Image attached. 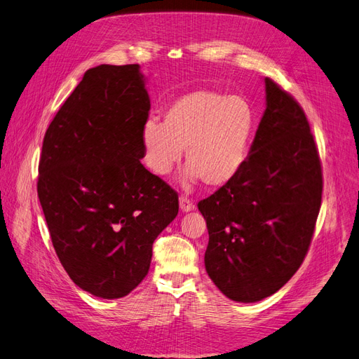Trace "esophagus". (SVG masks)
<instances>
[{"mask_svg": "<svg viewBox=\"0 0 359 359\" xmlns=\"http://www.w3.org/2000/svg\"><path fill=\"white\" fill-rule=\"evenodd\" d=\"M193 208H194V205H193L191 199H189L187 196H180V210L182 212H189Z\"/></svg>", "mask_w": 359, "mask_h": 359, "instance_id": "obj_1", "label": "esophagus"}]
</instances>
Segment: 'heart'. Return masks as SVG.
I'll return each instance as SVG.
<instances>
[{"mask_svg": "<svg viewBox=\"0 0 359 359\" xmlns=\"http://www.w3.org/2000/svg\"><path fill=\"white\" fill-rule=\"evenodd\" d=\"M253 133L255 111L244 97L202 90L173 103L165 123L147 119L140 139L145 165L156 175L170 173L186 148L184 186L201 178L210 186H222L243 168Z\"/></svg>", "mask_w": 359, "mask_h": 359, "instance_id": "heart-1", "label": "heart"}]
</instances>
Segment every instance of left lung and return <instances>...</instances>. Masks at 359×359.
Here are the masks:
<instances>
[{
    "instance_id": "8db88e82",
    "label": "left lung",
    "mask_w": 359,
    "mask_h": 359,
    "mask_svg": "<svg viewBox=\"0 0 359 359\" xmlns=\"http://www.w3.org/2000/svg\"><path fill=\"white\" fill-rule=\"evenodd\" d=\"M266 109L236 175L198 203L208 227L205 268L238 302L283 287L310 247L322 201V168L299 103L265 78Z\"/></svg>"
}]
</instances>
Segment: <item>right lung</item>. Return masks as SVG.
Instances as JSON below:
<instances>
[{"mask_svg": "<svg viewBox=\"0 0 359 359\" xmlns=\"http://www.w3.org/2000/svg\"><path fill=\"white\" fill-rule=\"evenodd\" d=\"M139 64L86 70L43 139L37 193L74 285L115 299L145 278L178 194L144 168L149 95Z\"/></svg>", "mask_w": 359, "mask_h": 359, "instance_id": "1", "label": "right lung"}]
</instances>
